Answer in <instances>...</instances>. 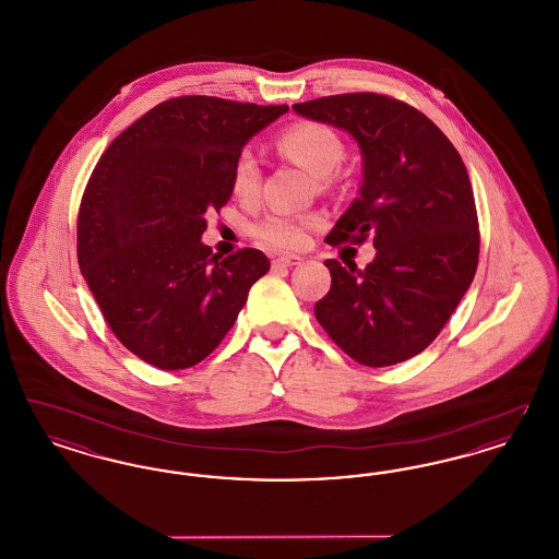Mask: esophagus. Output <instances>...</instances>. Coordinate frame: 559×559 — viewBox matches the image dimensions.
Here are the masks:
<instances>
[{"instance_id": "34e87169", "label": "esophagus", "mask_w": 559, "mask_h": 559, "mask_svg": "<svg viewBox=\"0 0 559 559\" xmlns=\"http://www.w3.org/2000/svg\"><path fill=\"white\" fill-rule=\"evenodd\" d=\"M301 262H304V260H301L299 255H281V258L272 260V267H274V270H278V267L299 266Z\"/></svg>"}]
</instances>
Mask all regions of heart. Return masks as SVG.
I'll return each instance as SVG.
<instances>
[{
	"instance_id": "heart-1",
	"label": "heart",
	"mask_w": 559,
	"mask_h": 559,
	"mask_svg": "<svg viewBox=\"0 0 559 559\" xmlns=\"http://www.w3.org/2000/svg\"><path fill=\"white\" fill-rule=\"evenodd\" d=\"M278 151L287 159L306 167L319 176L320 185H331L333 171L346 157L344 142L340 135L319 126L301 123L278 140ZM233 188L240 199H253L260 190V167L251 153H242L233 169ZM319 224L314 215H287L272 213L253 226V237L267 249H297L304 245L306 233Z\"/></svg>"
}]
</instances>
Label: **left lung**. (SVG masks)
<instances>
[{"mask_svg": "<svg viewBox=\"0 0 559 559\" xmlns=\"http://www.w3.org/2000/svg\"><path fill=\"white\" fill-rule=\"evenodd\" d=\"M293 110L358 142L360 194L326 242L372 239L377 249L365 270L324 262L331 289L314 306L317 320L365 367L404 362L436 340L478 267V213L465 163L424 112L390 96H324Z\"/></svg>", "mask_w": 559, "mask_h": 559, "instance_id": "left-lung-1", "label": "left lung"}]
</instances>
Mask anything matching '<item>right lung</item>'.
<instances>
[{
	"label": "right lung",
	"instance_id": "add662e5",
	"mask_svg": "<svg viewBox=\"0 0 559 559\" xmlns=\"http://www.w3.org/2000/svg\"><path fill=\"white\" fill-rule=\"evenodd\" d=\"M289 110L213 96L165 100L119 133L81 199L78 260L117 340L144 362L188 369L233 329L270 270L258 249L222 258L205 213L233 194L251 135Z\"/></svg>",
	"mask_w": 559,
	"mask_h": 559
}]
</instances>
